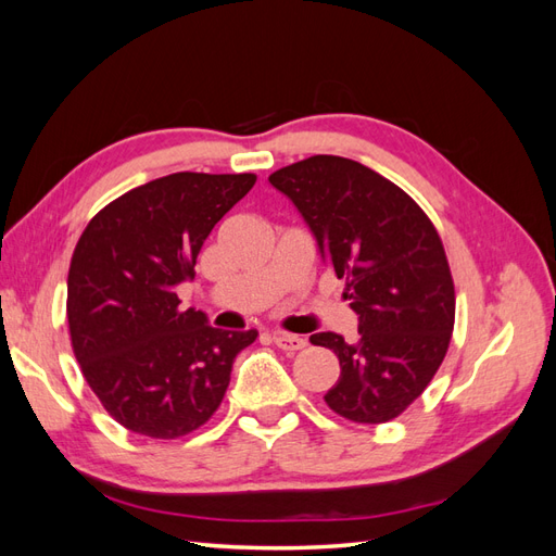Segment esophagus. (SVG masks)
Segmentation results:
<instances>
[{
    "label": "esophagus",
    "instance_id": "esophagus-1",
    "mask_svg": "<svg viewBox=\"0 0 556 556\" xmlns=\"http://www.w3.org/2000/svg\"><path fill=\"white\" fill-rule=\"evenodd\" d=\"M274 343H276L278 348H282V350H288V352L304 350V348L308 345V341L301 339V336H296V333H285V331L274 333Z\"/></svg>",
    "mask_w": 556,
    "mask_h": 556
}]
</instances>
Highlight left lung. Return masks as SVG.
<instances>
[{
    "label": "left lung",
    "mask_w": 556,
    "mask_h": 556,
    "mask_svg": "<svg viewBox=\"0 0 556 556\" xmlns=\"http://www.w3.org/2000/svg\"><path fill=\"white\" fill-rule=\"evenodd\" d=\"M268 182L304 215L359 315L355 343L311 336L341 364L327 406L357 425L390 422L427 390L452 339L454 282L439 231L413 197L355 160L313 155Z\"/></svg>",
    "instance_id": "8db88e82"
}]
</instances>
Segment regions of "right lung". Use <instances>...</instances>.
<instances>
[{
  "label": "right lung",
  "instance_id": "1",
  "mask_svg": "<svg viewBox=\"0 0 556 556\" xmlns=\"http://www.w3.org/2000/svg\"><path fill=\"white\" fill-rule=\"evenodd\" d=\"M255 174L180 172L113 199L83 229L66 278V319L83 378L106 413L174 441L223 403L231 364L257 329L223 331L180 308L199 250Z\"/></svg>",
  "mask_w": 556,
  "mask_h": 556
}]
</instances>
